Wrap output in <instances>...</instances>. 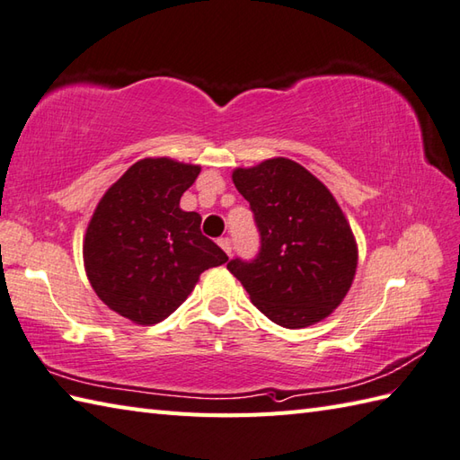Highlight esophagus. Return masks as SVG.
<instances>
[{
    "instance_id": "obj_1",
    "label": "esophagus",
    "mask_w": 460,
    "mask_h": 460,
    "mask_svg": "<svg viewBox=\"0 0 460 460\" xmlns=\"http://www.w3.org/2000/svg\"><path fill=\"white\" fill-rule=\"evenodd\" d=\"M217 243H219V247H221L225 252H227V255H231L233 247H231V239H229V237H221Z\"/></svg>"
}]
</instances>
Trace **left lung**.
<instances>
[{
	"mask_svg": "<svg viewBox=\"0 0 460 460\" xmlns=\"http://www.w3.org/2000/svg\"><path fill=\"white\" fill-rule=\"evenodd\" d=\"M233 183L249 201L261 237L255 259L227 262L251 302L279 326L326 318L351 287L358 249L334 195L306 168L272 158L237 168Z\"/></svg>",
	"mask_w": 460,
	"mask_h": 460,
	"instance_id": "obj_1",
	"label": "left lung"
}]
</instances>
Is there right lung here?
<instances>
[{"instance_id": "right-lung-1", "label": "right lung", "mask_w": 460, "mask_h": 460, "mask_svg": "<svg viewBox=\"0 0 460 460\" xmlns=\"http://www.w3.org/2000/svg\"><path fill=\"white\" fill-rule=\"evenodd\" d=\"M199 165L146 158L104 193L86 229V277L111 310L158 324L190 296L203 270L227 255L201 233V217L180 199Z\"/></svg>"}]
</instances>
